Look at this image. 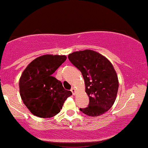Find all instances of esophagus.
<instances>
[{
    "instance_id": "esophagus-1",
    "label": "esophagus",
    "mask_w": 148,
    "mask_h": 148,
    "mask_svg": "<svg viewBox=\"0 0 148 148\" xmlns=\"http://www.w3.org/2000/svg\"><path fill=\"white\" fill-rule=\"evenodd\" d=\"M71 92H72V94L73 95H75L76 94V89L74 88V87H73V88H71Z\"/></svg>"
}]
</instances>
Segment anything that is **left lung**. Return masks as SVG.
Instances as JSON below:
<instances>
[{"instance_id": "obj_1", "label": "left lung", "mask_w": 148, "mask_h": 148, "mask_svg": "<svg viewBox=\"0 0 148 148\" xmlns=\"http://www.w3.org/2000/svg\"><path fill=\"white\" fill-rule=\"evenodd\" d=\"M69 61L82 72L89 104L80 108L91 117L99 116L111 108L119 90V79L111 62L101 54L85 49L68 55Z\"/></svg>"}]
</instances>
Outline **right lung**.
Segmentation results:
<instances>
[{"label": "right lung", "instance_id": "right-lung-1", "mask_svg": "<svg viewBox=\"0 0 148 148\" xmlns=\"http://www.w3.org/2000/svg\"><path fill=\"white\" fill-rule=\"evenodd\" d=\"M66 60L65 55L45 54L32 60L19 80L20 94L25 105L35 116L52 118L60 112L72 93L63 88L52 74Z\"/></svg>", "mask_w": 148, "mask_h": 148}]
</instances>
